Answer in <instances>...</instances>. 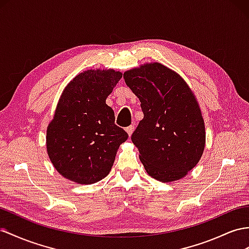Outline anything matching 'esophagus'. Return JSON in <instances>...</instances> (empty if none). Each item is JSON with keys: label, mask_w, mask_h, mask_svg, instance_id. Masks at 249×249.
I'll use <instances>...</instances> for the list:
<instances>
[{"label": "esophagus", "mask_w": 249, "mask_h": 249, "mask_svg": "<svg viewBox=\"0 0 249 249\" xmlns=\"http://www.w3.org/2000/svg\"><path fill=\"white\" fill-rule=\"evenodd\" d=\"M133 130H135V126H133V125H130V126H128V127H127V128H126V132L128 133L129 137L131 136V133L133 132Z\"/></svg>", "instance_id": "34e87169"}]
</instances>
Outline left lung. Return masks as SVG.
Listing matches in <instances>:
<instances>
[{"mask_svg": "<svg viewBox=\"0 0 249 249\" xmlns=\"http://www.w3.org/2000/svg\"><path fill=\"white\" fill-rule=\"evenodd\" d=\"M144 113L131 141L145 170L161 182L180 180L205 147V125L195 94L181 76L160 63L124 72Z\"/></svg>", "mask_w": 249, "mask_h": 249, "instance_id": "left-lung-1", "label": "left lung"}]
</instances>
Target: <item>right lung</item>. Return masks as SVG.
Listing matches in <instances>:
<instances>
[{"mask_svg":"<svg viewBox=\"0 0 249 249\" xmlns=\"http://www.w3.org/2000/svg\"><path fill=\"white\" fill-rule=\"evenodd\" d=\"M122 75L113 69L86 70L64 89L46 145L50 161L66 179L93 184L111 170L119 146L128 139L106 104Z\"/></svg>","mask_w":249,"mask_h":249,"instance_id":"add662e5","label":"right lung"}]
</instances>
